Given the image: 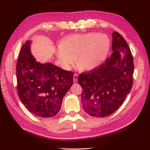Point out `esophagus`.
I'll return each mask as SVG.
<instances>
[{
	"label": "esophagus",
	"mask_w": 150,
	"mask_h": 150,
	"mask_svg": "<svg viewBox=\"0 0 150 150\" xmlns=\"http://www.w3.org/2000/svg\"><path fill=\"white\" fill-rule=\"evenodd\" d=\"M78 78V75L77 74H74V76H73V81H74V83H76V82H77Z\"/></svg>",
	"instance_id": "esophagus-1"
}]
</instances>
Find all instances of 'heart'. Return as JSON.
<instances>
[{
  "label": "heart",
  "instance_id": "1",
  "mask_svg": "<svg viewBox=\"0 0 150 150\" xmlns=\"http://www.w3.org/2000/svg\"><path fill=\"white\" fill-rule=\"evenodd\" d=\"M110 50V41L104 34H74L65 39L56 50L61 67L69 71L76 62L85 71L96 70L105 62Z\"/></svg>",
  "mask_w": 150,
  "mask_h": 150
}]
</instances>
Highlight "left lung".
Instances as JSON below:
<instances>
[{
    "instance_id": "left-lung-1",
    "label": "left lung",
    "mask_w": 150,
    "mask_h": 150,
    "mask_svg": "<svg viewBox=\"0 0 150 150\" xmlns=\"http://www.w3.org/2000/svg\"><path fill=\"white\" fill-rule=\"evenodd\" d=\"M110 57L99 68L81 74V103L85 111L95 117H105L124 103L133 85V59L127 42L120 33H112Z\"/></svg>"
}]
</instances>
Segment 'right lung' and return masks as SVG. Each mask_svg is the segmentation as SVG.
Instances as JSON below:
<instances>
[{
	"label": "right lung",
	"instance_id": "add662e5",
	"mask_svg": "<svg viewBox=\"0 0 150 150\" xmlns=\"http://www.w3.org/2000/svg\"><path fill=\"white\" fill-rule=\"evenodd\" d=\"M31 42L27 41L23 44L18 58V95L32 114L52 117L59 112L63 97L73 84L74 73L53 63L37 62L31 53Z\"/></svg>",
	"mask_w": 150,
	"mask_h": 150
}]
</instances>
